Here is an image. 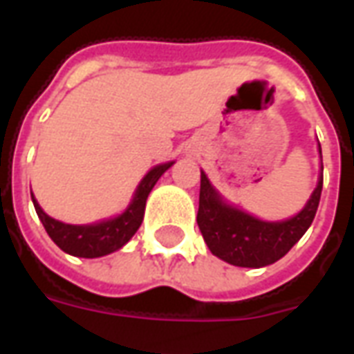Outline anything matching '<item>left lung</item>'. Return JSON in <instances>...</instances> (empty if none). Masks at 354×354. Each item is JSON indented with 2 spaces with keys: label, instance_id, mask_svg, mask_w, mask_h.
Instances as JSON below:
<instances>
[{
  "label": "left lung",
  "instance_id": "1",
  "mask_svg": "<svg viewBox=\"0 0 354 354\" xmlns=\"http://www.w3.org/2000/svg\"><path fill=\"white\" fill-rule=\"evenodd\" d=\"M319 153L322 159V151ZM322 193V174L304 210L284 222H263L231 207L201 172L197 225L210 252L237 267H266L281 260L315 220Z\"/></svg>",
  "mask_w": 354,
  "mask_h": 354
}]
</instances>
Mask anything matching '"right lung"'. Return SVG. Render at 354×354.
Listing matches in <instances>:
<instances>
[{"label":"right lung","instance_id":"1","mask_svg":"<svg viewBox=\"0 0 354 354\" xmlns=\"http://www.w3.org/2000/svg\"><path fill=\"white\" fill-rule=\"evenodd\" d=\"M174 162H165L157 165L147 172L144 180L136 187V193L132 197L131 205L127 207L123 214L102 220V222L91 223V225H72V223H62L50 218L49 214L43 212L39 203L34 201L35 212L41 220L43 227L49 233V237L55 241V245L64 250L66 254H72L77 258H100L106 254H111L119 250L132 239V235L138 231L140 223L144 220V210H146V201L149 192L153 189L157 180L169 170Z\"/></svg>","mask_w":354,"mask_h":354}]
</instances>
